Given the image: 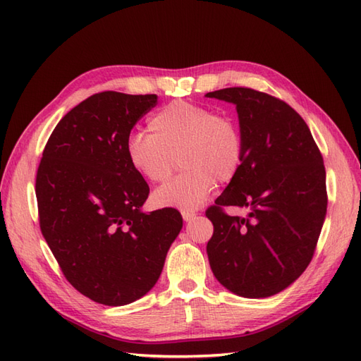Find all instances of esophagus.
Listing matches in <instances>:
<instances>
[{"label":"esophagus","instance_id":"obj_1","mask_svg":"<svg viewBox=\"0 0 361 361\" xmlns=\"http://www.w3.org/2000/svg\"><path fill=\"white\" fill-rule=\"evenodd\" d=\"M181 216H183V220H185V221H192L195 219V212H192V211H183Z\"/></svg>","mask_w":361,"mask_h":361}]
</instances>
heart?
<instances>
[{
  "label": "heart",
  "mask_w": 361,
  "mask_h": 361,
  "mask_svg": "<svg viewBox=\"0 0 361 361\" xmlns=\"http://www.w3.org/2000/svg\"><path fill=\"white\" fill-rule=\"evenodd\" d=\"M149 135H130L126 157L145 181L163 183L178 164L176 178L158 188L152 202L158 208L194 209L214 183H228L243 163V137L237 122L212 109L188 101L164 105L149 119Z\"/></svg>",
  "instance_id": "b5f03b06"
}]
</instances>
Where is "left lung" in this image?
<instances>
[{
    "instance_id": "1",
    "label": "left lung",
    "mask_w": 361,
    "mask_h": 361,
    "mask_svg": "<svg viewBox=\"0 0 361 361\" xmlns=\"http://www.w3.org/2000/svg\"><path fill=\"white\" fill-rule=\"evenodd\" d=\"M235 105L243 137L239 173L206 209L214 225L211 270L243 298L279 293L304 273L327 211L326 169L305 121L281 99L252 88L206 94ZM226 205L247 211L228 216Z\"/></svg>"
}]
</instances>
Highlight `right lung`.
<instances>
[{
    "label": "right lung",
    "mask_w": 361,
    "mask_h": 361,
    "mask_svg": "<svg viewBox=\"0 0 361 361\" xmlns=\"http://www.w3.org/2000/svg\"><path fill=\"white\" fill-rule=\"evenodd\" d=\"M157 94L104 91L68 111L37 171L40 229L66 281L104 305L144 296L180 234L173 208L144 212L149 185L133 172L126 142Z\"/></svg>",
    "instance_id": "right-lung-1"
}]
</instances>
